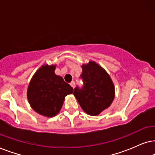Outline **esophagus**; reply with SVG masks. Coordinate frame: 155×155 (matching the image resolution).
Instances as JSON below:
<instances>
[{
	"label": "esophagus",
	"mask_w": 155,
	"mask_h": 155,
	"mask_svg": "<svg viewBox=\"0 0 155 155\" xmlns=\"http://www.w3.org/2000/svg\"><path fill=\"white\" fill-rule=\"evenodd\" d=\"M70 85H71L72 88H74L75 87V82H74V81H72L71 83H70Z\"/></svg>",
	"instance_id": "esophagus-1"
}]
</instances>
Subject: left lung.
I'll use <instances>...</instances> for the list:
<instances>
[{"instance_id": "8db88e82", "label": "left lung", "mask_w": 155, "mask_h": 155, "mask_svg": "<svg viewBox=\"0 0 155 155\" xmlns=\"http://www.w3.org/2000/svg\"><path fill=\"white\" fill-rule=\"evenodd\" d=\"M83 71L80 78L83 86L76 87L74 95L84 112L90 115H97L112 104L115 88L107 72L94 61L82 66Z\"/></svg>"}]
</instances>
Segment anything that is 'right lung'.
<instances>
[{"mask_svg":"<svg viewBox=\"0 0 155 155\" xmlns=\"http://www.w3.org/2000/svg\"><path fill=\"white\" fill-rule=\"evenodd\" d=\"M55 66H42L33 76L28 88V101L39 114L53 117L61 110L64 98L73 88L54 74Z\"/></svg>","mask_w":155,"mask_h":155,"instance_id":"1","label":"right lung"}]
</instances>
